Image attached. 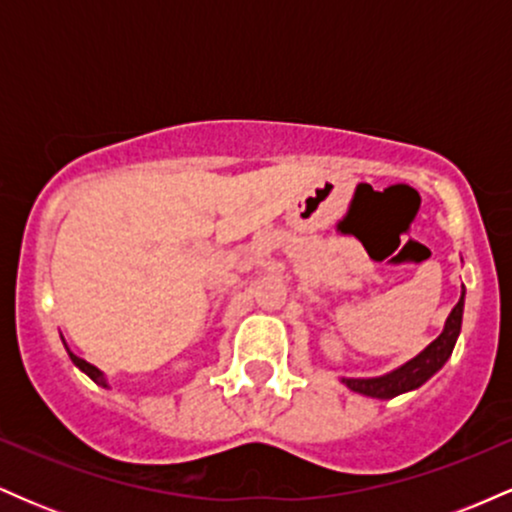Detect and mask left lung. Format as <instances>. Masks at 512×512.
<instances>
[{
  "label": "left lung",
  "mask_w": 512,
  "mask_h": 512,
  "mask_svg": "<svg viewBox=\"0 0 512 512\" xmlns=\"http://www.w3.org/2000/svg\"><path fill=\"white\" fill-rule=\"evenodd\" d=\"M462 313H464V286H462V296L457 301L452 313L445 320L443 332L433 339L431 344L426 346L421 354H416L414 358H409L407 363L390 370L385 375H375V378H339L342 383L349 387L351 392H358L363 397H373V399H392L397 395H404V392L416 390L426 383L428 378L438 373L440 368L445 366L452 349H455L457 337H460L462 330Z\"/></svg>",
  "instance_id": "left-lung-1"
}]
</instances>
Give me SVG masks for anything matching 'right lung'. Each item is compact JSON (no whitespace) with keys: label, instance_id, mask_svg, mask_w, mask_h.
Instances as JSON below:
<instances>
[{"label":"right lung","instance_id":"right-lung-1","mask_svg":"<svg viewBox=\"0 0 512 512\" xmlns=\"http://www.w3.org/2000/svg\"><path fill=\"white\" fill-rule=\"evenodd\" d=\"M62 342H64V337H62ZM64 346H67V342H64ZM67 354H69V358H72V363H74V366L81 370V373H86L88 378H91L93 383H96V385H101V387H105V390H110V385H108V378H105V373H103L101 368H96V366H93V363H88V361H84V358H79V356H76L74 351L69 349V346H67Z\"/></svg>","mask_w":512,"mask_h":512}]
</instances>
